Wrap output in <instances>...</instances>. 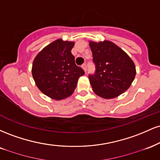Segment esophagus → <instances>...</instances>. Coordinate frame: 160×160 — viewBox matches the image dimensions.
Masks as SVG:
<instances>
[{
	"mask_svg": "<svg viewBox=\"0 0 160 160\" xmlns=\"http://www.w3.org/2000/svg\"><path fill=\"white\" fill-rule=\"evenodd\" d=\"M82 69L85 71V72L86 73V71H87V65H86V64H83V65H82Z\"/></svg>",
	"mask_w": 160,
	"mask_h": 160,
	"instance_id": "34e87169",
	"label": "esophagus"
}]
</instances>
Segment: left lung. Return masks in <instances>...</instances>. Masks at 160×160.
I'll list each match as a JSON object with an SVG mask.
<instances>
[{
    "instance_id": "obj_1",
    "label": "left lung",
    "mask_w": 160,
    "mask_h": 160,
    "mask_svg": "<svg viewBox=\"0 0 160 160\" xmlns=\"http://www.w3.org/2000/svg\"><path fill=\"white\" fill-rule=\"evenodd\" d=\"M92 61L95 66L89 79L95 94L104 98H113L126 92L136 74L129 56L112 42H90Z\"/></svg>"
}]
</instances>
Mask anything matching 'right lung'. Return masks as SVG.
Wrapping results in <instances>:
<instances>
[{
	"label": "right lung",
	"instance_id": "obj_1",
	"mask_svg": "<svg viewBox=\"0 0 160 160\" xmlns=\"http://www.w3.org/2000/svg\"><path fill=\"white\" fill-rule=\"evenodd\" d=\"M73 42L55 40L43 48L34 58L32 76L43 94L56 100L72 95L80 76L85 72L75 64L71 50Z\"/></svg>",
	"mask_w": 160,
	"mask_h": 160
}]
</instances>
